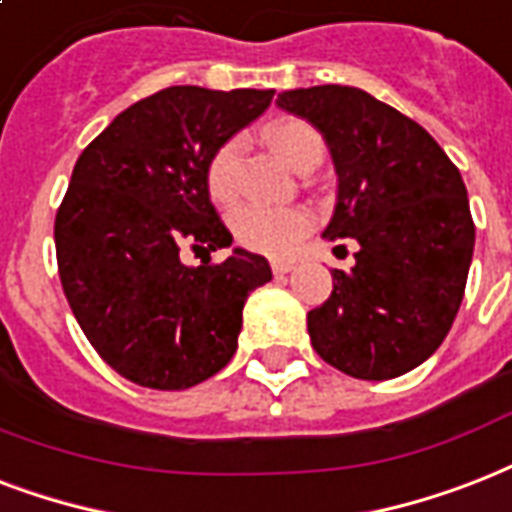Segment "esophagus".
I'll return each instance as SVG.
<instances>
[{"mask_svg":"<svg viewBox=\"0 0 512 512\" xmlns=\"http://www.w3.org/2000/svg\"><path fill=\"white\" fill-rule=\"evenodd\" d=\"M293 267H296L293 261H272V272H275V275H285V272H291Z\"/></svg>","mask_w":512,"mask_h":512,"instance_id":"34e87169","label":"esophagus"}]
</instances>
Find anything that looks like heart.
Masks as SVG:
<instances>
[{
	"mask_svg": "<svg viewBox=\"0 0 512 512\" xmlns=\"http://www.w3.org/2000/svg\"><path fill=\"white\" fill-rule=\"evenodd\" d=\"M269 144L277 157L293 170H304L323 160V138L310 122L283 120L269 130ZM237 168H240V141L229 138L211 154L205 168V186L213 202L227 205L237 197ZM312 216L304 208H259L245 205L232 216V232L237 243L264 256H291L304 237L310 235Z\"/></svg>",
	"mask_w": 512,
	"mask_h": 512,
	"instance_id": "obj_1",
	"label": "heart"
}]
</instances>
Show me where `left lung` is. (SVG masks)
Instances as JSON below:
<instances>
[{
  "instance_id": "1",
  "label": "left lung",
  "mask_w": 512,
  "mask_h": 512,
  "mask_svg": "<svg viewBox=\"0 0 512 512\" xmlns=\"http://www.w3.org/2000/svg\"><path fill=\"white\" fill-rule=\"evenodd\" d=\"M277 106L323 133L339 194L323 237L360 245L352 272L307 315L320 358L382 382L425 363L465 296L475 224L465 181L422 125L366 90H285Z\"/></svg>"
}]
</instances>
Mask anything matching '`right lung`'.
Listing matches in <instances>:
<instances>
[{
  "label": "right lung",
  "mask_w": 512,
  "mask_h": 512,
  "mask_svg": "<svg viewBox=\"0 0 512 512\" xmlns=\"http://www.w3.org/2000/svg\"><path fill=\"white\" fill-rule=\"evenodd\" d=\"M272 95L165 87L79 154L55 213L58 275L87 342L130 382L186 390L235 355L245 299L272 280L269 261L235 248L219 264L186 267L178 251L232 245L205 168Z\"/></svg>",
  "instance_id": "1"
}]
</instances>
